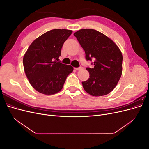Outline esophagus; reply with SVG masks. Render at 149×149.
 <instances>
[{"mask_svg":"<svg viewBox=\"0 0 149 149\" xmlns=\"http://www.w3.org/2000/svg\"><path fill=\"white\" fill-rule=\"evenodd\" d=\"M82 68H83L82 67H78V68H75V70H77V71H79V70H82Z\"/></svg>","mask_w":149,"mask_h":149,"instance_id":"esophagus-1","label":"esophagus"}]
</instances>
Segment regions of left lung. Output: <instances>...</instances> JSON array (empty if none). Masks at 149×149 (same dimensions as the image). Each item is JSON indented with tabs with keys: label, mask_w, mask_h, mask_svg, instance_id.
Segmentation results:
<instances>
[{
	"label": "left lung",
	"mask_w": 149,
	"mask_h": 149,
	"mask_svg": "<svg viewBox=\"0 0 149 149\" xmlns=\"http://www.w3.org/2000/svg\"><path fill=\"white\" fill-rule=\"evenodd\" d=\"M85 52L86 60H94V68H86L89 79L82 82L85 91L102 96L116 86L123 73V55L112 40L94 29H81L74 33Z\"/></svg>",
	"instance_id": "obj_1"
}]
</instances>
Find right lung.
<instances>
[{
  "label": "right lung",
  "mask_w": 149,
  "mask_h": 149,
  "mask_svg": "<svg viewBox=\"0 0 149 149\" xmlns=\"http://www.w3.org/2000/svg\"><path fill=\"white\" fill-rule=\"evenodd\" d=\"M73 31L53 29L31 43L23 58L25 73L36 91L52 95L60 92L67 76L73 71L71 65L57 61L64 42Z\"/></svg>",
  "instance_id": "obj_1"
}]
</instances>
